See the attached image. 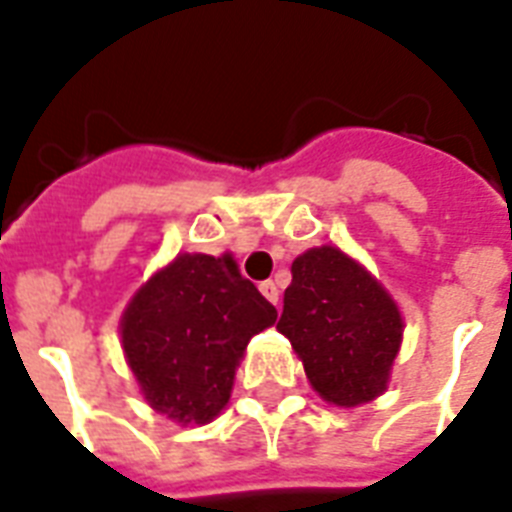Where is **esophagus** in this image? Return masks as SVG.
Masks as SVG:
<instances>
[{"mask_svg": "<svg viewBox=\"0 0 512 512\" xmlns=\"http://www.w3.org/2000/svg\"><path fill=\"white\" fill-rule=\"evenodd\" d=\"M260 292H263V297L268 303H279V287H276L273 281H263V284H260Z\"/></svg>", "mask_w": 512, "mask_h": 512, "instance_id": "obj_1", "label": "esophagus"}]
</instances>
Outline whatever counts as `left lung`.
I'll use <instances>...</instances> for the list:
<instances>
[{
	"label": "left lung",
	"mask_w": 512,
	"mask_h": 512,
	"mask_svg": "<svg viewBox=\"0 0 512 512\" xmlns=\"http://www.w3.org/2000/svg\"><path fill=\"white\" fill-rule=\"evenodd\" d=\"M276 329L289 337L324 401L358 406L388 388L404 321L364 265L337 247H313L292 263Z\"/></svg>",
	"instance_id": "left-lung-1"
}]
</instances>
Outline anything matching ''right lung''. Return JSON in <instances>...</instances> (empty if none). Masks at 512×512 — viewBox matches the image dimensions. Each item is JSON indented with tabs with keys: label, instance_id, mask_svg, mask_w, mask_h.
Listing matches in <instances>:
<instances>
[{
	"label": "right lung",
	"instance_id": "add662e5",
	"mask_svg": "<svg viewBox=\"0 0 512 512\" xmlns=\"http://www.w3.org/2000/svg\"><path fill=\"white\" fill-rule=\"evenodd\" d=\"M276 316L236 265L177 255L127 305L122 348L151 409L183 425H207L231 398L247 342Z\"/></svg>",
	"mask_w": 512,
	"mask_h": 512
}]
</instances>
